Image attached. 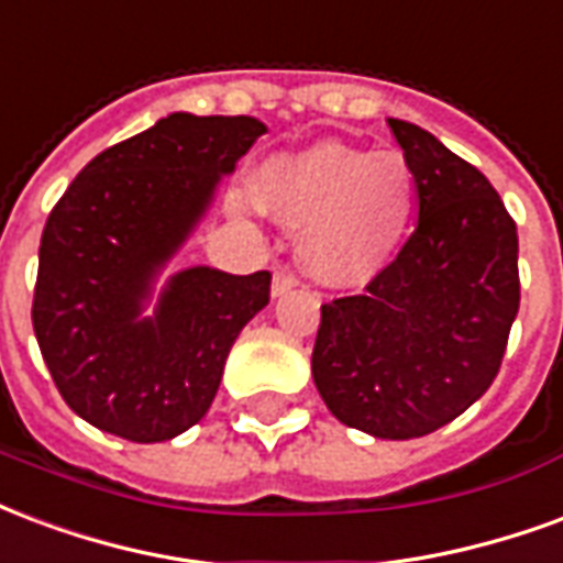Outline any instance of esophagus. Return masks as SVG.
<instances>
[{"label": "esophagus", "instance_id": "obj_1", "mask_svg": "<svg viewBox=\"0 0 563 563\" xmlns=\"http://www.w3.org/2000/svg\"><path fill=\"white\" fill-rule=\"evenodd\" d=\"M294 287H297L294 273H287V269L276 266V273H273V297H285L287 290H294Z\"/></svg>", "mask_w": 563, "mask_h": 563}]
</instances>
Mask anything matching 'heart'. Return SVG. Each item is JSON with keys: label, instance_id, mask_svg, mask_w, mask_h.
I'll list each match as a JSON object with an SVG mask.
<instances>
[{"label": "heart", "instance_id": "heart-1", "mask_svg": "<svg viewBox=\"0 0 563 563\" xmlns=\"http://www.w3.org/2000/svg\"><path fill=\"white\" fill-rule=\"evenodd\" d=\"M236 203L252 207L245 195ZM257 203L287 228H302L299 261L318 282L366 285L393 261L411 224V164L399 152L311 143L261 164Z\"/></svg>", "mask_w": 563, "mask_h": 563}]
</instances>
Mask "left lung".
Here are the masks:
<instances>
[{
	"label": "left lung",
	"mask_w": 563,
	"mask_h": 563,
	"mask_svg": "<svg viewBox=\"0 0 563 563\" xmlns=\"http://www.w3.org/2000/svg\"><path fill=\"white\" fill-rule=\"evenodd\" d=\"M411 164L417 228L366 294L321 306L314 387L335 420L408 441L492 387L519 311V236L474 164L434 134L387 119Z\"/></svg>",
	"instance_id": "8db88e82"
}]
</instances>
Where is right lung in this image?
Returning a JSON list of instances; mask_svg holds the SVG:
<instances>
[{"mask_svg":"<svg viewBox=\"0 0 563 563\" xmlns=\"http://www.w3.org/2000/svg\"><path fill=\"white\" fill-rule=\"evenodd\" d=\"M261 134L254 117L170 113L96 155L53 207L32 327L68 408L101 432L158 444L191 429L219 393L240 330L269 302L266 269L231 276L212 266L179 269L155 299L221 176Z\"/></svg>","mask_w":563,"mask_h":563,"instance_id":"add662e5","label":"right lung"}]
</instances>
